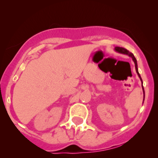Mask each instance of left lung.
Listing matches in <instances>:
<instances>
[{
	"label": "left lung",
	"mask_w": 158,
	"mask_h": 158,
	"mask_svg": "<svg viewBox=\"0 0 158 158\" xmlns=\"http://www.w3.org/2000/svg\"><path fill=\"white\" fill-rule=\"evenodd\" d=\"M114 50H115L116 52H119V53H122V54H124V55H127L129 57H131L132 59V60L134 61V62H135V69H136V72H137V75H138V77L139 79H140L141 81H142V88H143V94H144V98H145V91H144V88H143V80L142 79H141V77L140 75H139V72H138V68H137V59H135V56L133 55V53H131V52H129L128 50H127L126 48H120V47H115V48H114ZM144 98H143V101H144Z\"/></svg>",
	"instance_id": "obj_1"
}]
</instances>
